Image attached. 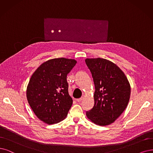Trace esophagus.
<instances>
[{"mask_svg": "<svg viewBox=\"0 0 153 153\" xmlns=\"http://www.w3.org/2000/svg\"><path fill=\"white\" fill-rule=\"evenodd\" d=\"M82 100H83V98L82 97V98H79V99H77V100H76V101H77V102H79V103H80V102H81V101H82Z\"/></svg>", "mask_w": 153, "mask_h": 153, "instance_id": "obj_1", "label": "esophagus"}]
</instances>
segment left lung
<instances>
[{"label":"left lung","instance_id":"obj_1","mask_svg":"<svg viewBox=\"0 0 153 153\" xmlns=\"http://www.w3.org/2000/svg\"><path fill=\"white\" fill-rule=\"evenodd\" d=\"M91 71L95 91L94 105L86 116L95 124H111L125 110L131 97V86L122 71L106 59H86Z\"/></svg>","mask_w":153,"mask_h":153}]
</instances>
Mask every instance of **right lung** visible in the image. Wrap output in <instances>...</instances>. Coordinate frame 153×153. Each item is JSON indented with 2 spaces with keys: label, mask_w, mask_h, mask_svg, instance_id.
Masks as SVG:
<instances>
[{
  "label": "right lung",
  "mask_w": 153,
  "mask_h": 153,
  "mask_svg": "<svg viewBox=\"0 0 153 153\" xmlns=\"http://www.w3.org/2000/svg\"><path fill=\"white\" fill-rule=\"evenodd\" d=\"M77 63L74 59H53L44 62L33 75L27 100L39 120L53 124L64 120L72 105L67 76Z\"/></svg>",
  "instance_id": "1"
}]
</instances>
